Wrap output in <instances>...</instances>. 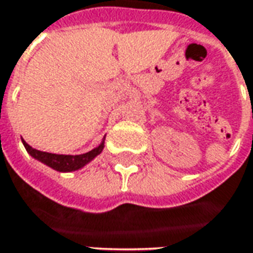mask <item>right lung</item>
I'll use <instances>...</instances> for the list:
<instances>
[{"label":"right lung","mask_w":253,"mask_h":253,"mask_svg":"<svg viewBox=\"0 0 253 253\" xmlns=\"http://www.w3.org/2000/svg\"><path fill=\"white\" fill-rule=\"evenodd\" d=\"M22 142L25 145V149L28 150V153L32 157H35L36 160L44 163L45 166H48V167H51V169L59 171V172H69V171H76L82 169L87 163L91 162L96 156H99L101 153V150L104 149V140H103L99 146L90 150V152H87V153L69 156V154H54L42 152V150L33 149L23 139H22Z\"/></svg>","instance_id":"add662e5"}]
</instances>
